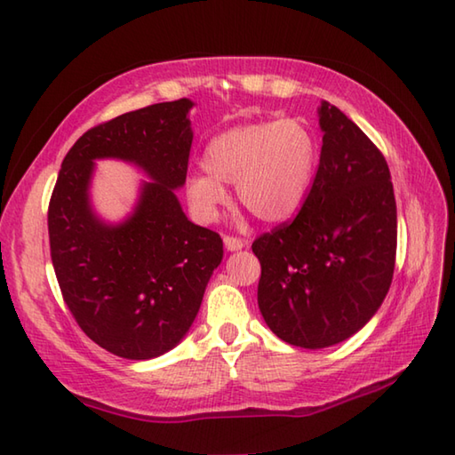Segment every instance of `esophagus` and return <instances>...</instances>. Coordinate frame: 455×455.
Here are the masks:
<instances>
[{
	"label": "esophagus",
	"mask_w": 455,
	"mask_h": 455,
	"mask_svg": "<svg viewBox=\"0 0 455 455\" xmlns=\"http://www.w3.org/2000/svg\"><path fill=\"white\" fill-rule=\"evenodd\" d=\"M222 240H225V248L230 250V252H235V250H240V248H243V246L246 244L244 240H240V238H236V236H225Z\"/></svg>",
	"instance_id": "1"
}]
</instances>
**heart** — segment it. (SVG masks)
<instances>
[{
    "label": "heart",
    "instance_id": "b5f03b06",
    "mask_svg": "<svg viewBox=\"0 0 455 455\" xmlns=\"http://www.w3.org/2000/svg\"><path fill=\"white\" fill-rule=\"evenodd\" d=\"M318 162L316 134L305 119L285 117L230 127L203 150L207 173L186 181L189 207L201 222L217 220L235 183L238 201L264 222H285L303 207Z\"/></svg>",
    "mask_w": 455,
    "mask_h": 455
}]
</instances>
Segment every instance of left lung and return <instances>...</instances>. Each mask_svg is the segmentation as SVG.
Wrapping results in <instances>:
<instances>
[{
    "label": "left lung",
    "instance_id": "obj_1",
    "mask_svg": "<svg viewBox=\"0 0 455 455\" xmlns=\"http://www.w3.org/2000/svg\"><path fill=\"white\" fill-rule=\"evenodd\" d=\"M321 162L297 217L254 240L258 307L283 342L328 347L355 334L387 295L397 254V203L379 148L321 101Z\"/></svg>",
    "mask_w": 455,
    "mask_h": 455
}]
</instances>
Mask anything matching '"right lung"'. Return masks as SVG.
Here are the masks:
<instances>
[{
    "mask_svg": "<svg viewBox=\"0 0 455 455\" xmlns=\"http://www.w3.org/2000/svg\"><path fill=\"white\" fill-rule=\"evenodd\" d=\"M193 101L154 103L84 132L66 154L48 205V238L64 303L95 344L127 360L178 346L196 321L222 259V240L181 211ZM139 165L143 182L132 215L117 226L91 207L94 160Z\"/></svg>",
    "mask_w": 455,
    "mask_h": 455,
    "instance_id": "1",
    "label": "right lung"
}]
</instances>
